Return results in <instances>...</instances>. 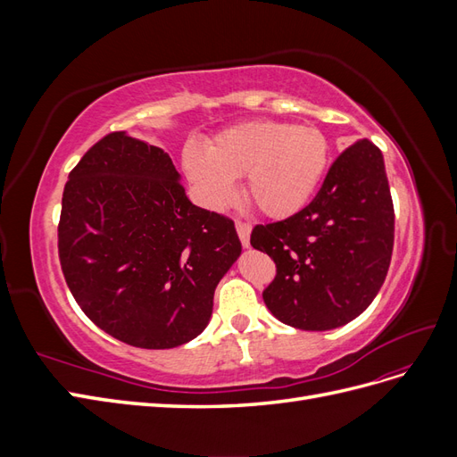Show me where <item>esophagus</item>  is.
Listing matches in <instances>:
<instances>
[{
    "label": "esophagus",
    "mask_w": 457,
    "mask_h": 457,
    "mask_svg": "<svg viewBox=\"0 0 457 457\" xmlns=\"http://www.w3.org/2000/svg\"><path fill=\"white\" fill-rule=\"evenodd\" d=\"M237 232L240 237V242L244 247H250V234H252V225L245 223V220H237Z\"/></svg>",
    "instance_id": "34e87169"
}]
</instances>
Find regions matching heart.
Here are the masks:
<instances>
[{
  "label": "heart",
  "mask_w": 457,
  "mask_h": 457,
  "mask_svg": "<svg viewBox=\"0 0 457 457\" xmlns=\"http://www.w3.org/2000/svg\"><path fill=\"white\" fill-rule=\"evenodd\" d=\"M329 146L320 129L286 121H245L219 133L207 154L188 145L183 165L205 205L223 210L237 198L234 179L244 177V195L272 219L301 212L320 185Z\"/></svg>",
  "instance_id": "obj_1"
}]
</instances>
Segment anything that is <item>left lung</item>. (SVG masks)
<instances>
[{
  "instance_id": "obj_1",
  "label": "left lung",
  "mask_w": 457,
  "mask_h": 457,
  "mask_svg": "<svg viewBox=\"0 0 457 457\" xmlns=\"http://www.w3.org/2000/svg\"><path fill=\"white\" fill-rule=\"evenodd\" d=\"M250 242L276 262L262 299L280 322L326 331L354 320L378 295L393 255L395 210L381 150L368 139L343 150L307 207L257 225Z\"/></svg>"
}]
</instances>
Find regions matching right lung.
Returning <instances> with one entry per match:
<instances>
[{
    "mask_svg": "<svg viewBox=\"0 0 457 457\" xmlns=\"http://www.w3.org/2000/svg\"><path fill=\"white\" fill-rule=\"evenodd\" d=\"M179 181L162 148L114 131L64 185L66 284L91 322L133 347L173 349L200 336L242 253L232 220L192 204Z\"/></svg>",
    "mask_w": 457,
    "mask_h": 457,
    "instance_id": "obj_1",
    "label": "right lung"
}]
</instances>
